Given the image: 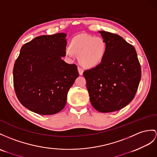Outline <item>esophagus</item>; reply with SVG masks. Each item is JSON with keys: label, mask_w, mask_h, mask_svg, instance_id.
Segmentation results:
<instances>
[{"label": "esophagus", "mask_w": 157, "mask_h": 157, "mask_svg": "<svg viewBox=\"0 0 157 157\" xmlns=\"http://www.w3.org/2000/svg\"><path fill=\"white\" fill-rule=\"evenodd\" d=\"M78 72H79V75H82L84 71H83V69H82V68L81 67H78Z\"/></svg>", "instance_id": "esophagus-1"}]
</instances>
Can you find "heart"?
I'll return each instance as SVG.
<instances>
[{
  "label": "heart",
  "mask_w": 157,
  "mask_h": 157,
  "mask_svg": "<svg viewBox=\"0 0 157 157\" xmlns=\"http://www.w3.org/2000/svg\"><path fill=\"white\" fill-rule=\"evenodd\" d=\"M107 45L101 37L79 34L71 41L70 48L67 47L64 54L72 56V52L78 55L79 63L85 67L92 68L101 63L106 55Z\"/></svg>",
  "instance_id": "heart-1"
}]
</instances>
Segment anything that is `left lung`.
Listing matches in <instances>:
<instances>
[{"label": "left lung", "instance_id": "obj_1", "mask_svg": "<svg viewBox=\"0 0 157 157\" xmlns=\"http://www.w3.org/2000/svg\"><path fill=\"white\" fill-rule=\"evenodd\" d=\"M107 45L105 59L86 70L91 105L101 113L124 108L135 96L141 78L140 64L135 47L118 34L98 31Z\"/></svg>", "mask_w": 157, "mask_h": 157}]
</instances>
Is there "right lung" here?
I'll list each match as a JSON object with an SVG mask.
<instances>
[{
  "instance_id": "obj_1",
  "label": "right lung",
  "mask_w": 157,
  "mask_h": 157,
  "mask_svg": "<svg viewBox=\"0 0 157 157\" xmlns=\"http://www.w3.org/2000/svg\"><path fill=\"white\" fill-rule=\"evenodd\" d=\"M67 34L34 38L22 46L14 63L13 83L21 104L43 115L55 114L66 105L68 92L78 76L76 64L65 56Z\"/></svg>"
}]
</instances>
